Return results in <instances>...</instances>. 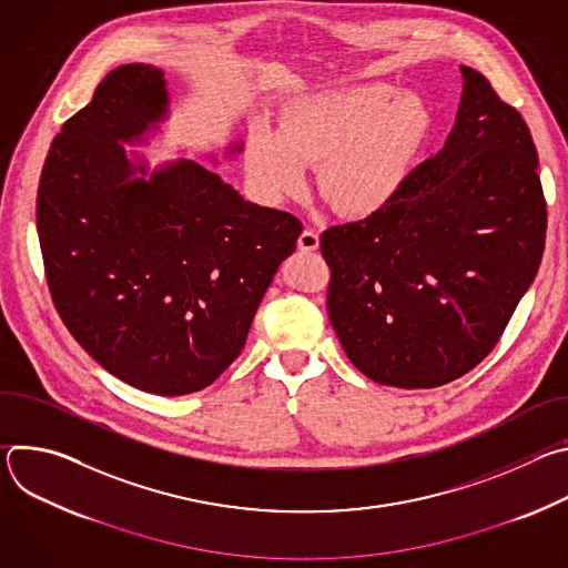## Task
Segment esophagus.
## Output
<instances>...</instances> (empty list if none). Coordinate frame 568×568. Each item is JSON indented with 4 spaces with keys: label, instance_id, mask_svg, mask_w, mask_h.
Returning <instances> with one entry per match:
<instances>
[{
    "label": "esophagus",
    "instance_id": "1",
    "mask_svg": "<svg viewBox=\"0 0 568 568\" xmlns=\"http://www.w3.org/2000/svg\"><path fill=\"white\" fill-rule=\"evenodd\" d=\"M298 250L301 252L318 250V233L314 229H303V233L298 235Z\"/></svg>",
    "mask_w": 568,
    "mask_h": 568
}]
</instances>
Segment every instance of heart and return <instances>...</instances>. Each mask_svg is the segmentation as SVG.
Masks as SVG:
<instances>
[{"label": "heart", "mask_w": 568, "mask_h": 568, "mask_svg": "<svg viewBox=\"0 0 568 568\" xmlns=\"http://www.w3.org/2000/svg\"><path fill=\"white\" fill-rule=\"evenodd\" d=\"M429 110L414 90L384 83L342 85L292 99L274 132L250 139L247 166L274 197L305 184L318 164V189L339 213L371 215L407 184L429 134Z\"/></svg>", "instance_id": "1"}]
</instances>
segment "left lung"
I'll list each match as a JSON object with an SVG mask.
<instances>
[{"mask_svg": "<svg viewBox=\"0 0 568 568\" xmlns=\"http://www.w3.org/2000/svg\"><path fill=\"white\" fill-rule=\"evenodd\" d=\"M443 150L382 211L321 233L328 314L377 384L436 388L488 355L537 276L546 202L521 114L460 64Z\"/></svg>", "mask_w": 568, "mask_h": 568, "instance_id": "1", "label": "left lung"}]
</instances>
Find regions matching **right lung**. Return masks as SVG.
Returning a JSON list of instances; mask_svg holds the SVG:
<instances>
[{
  "label": "right lung",
  "instance_id": "1",
  "mask_svg": "<svg viewBox=\"0 0 568 568\" xmlns=\"http://www.w3.org/2000/svg\"><path fill=\"white\" fill-rule=\"evenodd\" d=\"M169 101L161 69L110 71L53 139L36 213L51 298L73 339L139 390L186 395L240 355L303 224L247 202L195 159L148 171L128 156L123 143H148Z\"/></svg>",
  "mask_w": 568,
  "mask_h": 568
}]
</instances>
